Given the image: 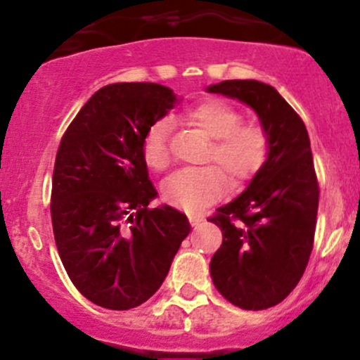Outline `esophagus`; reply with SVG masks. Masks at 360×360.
<instances>
[{"label":"esophagus","instance_id":"34e87169","mask_svg":"<svg viewBox=\"0 0 360 360\" xmlns=\"http://www.w3.org/2000/svg\"><path fill=\"white\" fill-rule=\"evenodd\" d=\"M202 221H203V217H200V216H190V223L193 228H197L198 224H202Z\"/></svg>","mask_w":360,"mask_h":360}]
</instances>
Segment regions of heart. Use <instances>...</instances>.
Wrapping results in <instances>:
<instances>
[{
  "label": "heart",
  "mask_w": 360,
  "mask_h": 360,
  "mask_svg": "<svg viewBox=\"0 0 360 360\" xmlns=\"http://www.w3.org/2000/svg\"><path fill=\"white\" fill-rule=\"evenodd\" d=\"M184 118L200 129L210 143L207 162L217 163L233 184L252 179L268 158L270 139L259 125L240 123V112L223 101H205L191 108ZM170 122L162 118L148 127L143 139V158L153 170L169 165ZM226 190V177L214 165L181 169L162 184L163 200L183 210H200L221 198Z\"/></svg>",
  "instance_id": "b5f03b06"
}]
</instances>
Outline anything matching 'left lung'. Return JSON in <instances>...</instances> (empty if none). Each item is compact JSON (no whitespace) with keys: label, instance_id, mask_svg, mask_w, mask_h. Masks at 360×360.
Here are the masks:
<instances>
[{"label":"left lung","instance_id":"left-lung-1","mask_svg":"<svg viewBox=\"0 0 360 360\" xmlns=\"http://www.w3.org/2000/svg\"><path fill=\"white\" fill-rule=\"evenodd\" d=\"M205 90L248 104L270 139L263 169L209 219L223 231V244L210 259L216 289L235 307L264 310L296 288L314 248L319 184L310 137L271 85L226 79Z\"/></svg>","mask_w":360,"mask_h":360}]
</instances>
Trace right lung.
Wrapping results in <instances>:
<instances>
[{
	"label": "right lung",
	"mask_w": 360,
	"mask_h": 360,
	"mask_svg": "<svg viewBox=\"0 0 360 360\" xmlns=\"http://www.w3.org/2000/svg\"><path fill=\"white\" fill-rule=\"evenodd\" d=\"M179 103L158 83H111L68 127L52 181V226L69 278L108 310L150 300L191 226L157 198L143 158L148 127Z\"/></svg>",
	"instance_id": "add662e5"
}]
</instances>
